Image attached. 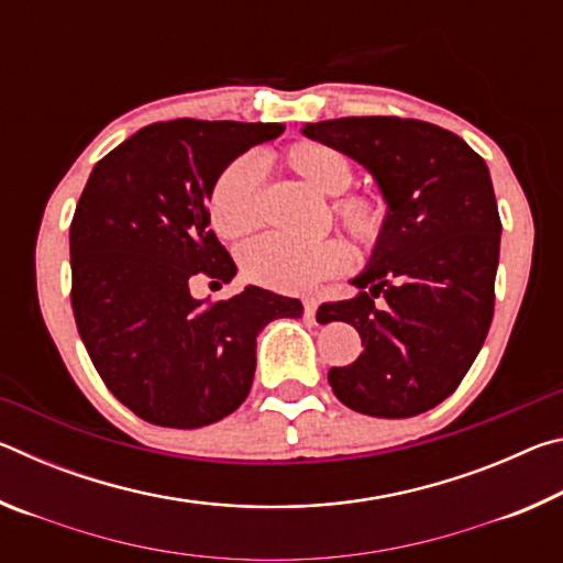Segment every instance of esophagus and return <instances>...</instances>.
<instances>
[{
  "instance_id": "obj_1",
  "label": "esophagus",
  "mask_w": 563,
  "mask_h": 563,
  "mask_svg": "<svg viewBox=\"0 0 563 563\" xmlns=\"http://www.w3.org/2000/svg\"><path fill=\"white\" fill-rule=\"evenodd\" d=\"M302 305H305V318H316L318 300L312 298V295H305V298H302Z\"/></svg>"
}]
</instances>
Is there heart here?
<instances>
[{"mask_svg":"<svg viewBox=\"0 0 563 563\" xmlns=\"http://www.w3.org/2000/svg\"><path fill=\"white\" fill-rule=\"evenodd\" d=\"M285 166L320 196H335L330 211L352 241L377 251L389 228V208L383 196L369 190H350L352 164L342 151L318 141H298L285 148ZM208 213L216 233L228 241L253 233L263 221L261 168L251 156H238L216 176L208 194ZM350 251L338 238L295 243L280 235H263L247 243L241 253V268L247 280L271 290L302 292L322 278L347 271Z\"/></svg>","mask_w":563,"mask_h":563,"instance_id":"1","label":"heart"}]
</instances>
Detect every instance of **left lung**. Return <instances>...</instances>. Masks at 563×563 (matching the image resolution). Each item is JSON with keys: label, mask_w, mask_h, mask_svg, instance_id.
Masks as SVG:
<instances>
[{"label": "left lung", "mask_w": 563, "mask_h": 563, "mask_svg": "<svg viewBox=\"0 0 563 563\" xmlns=\"http://www.w3.org/2000/svg\"><path fill=\"white\" fill-rule=\"evenodd\" d=\"M302 133L355 158L389 208L383 245L320 322L360 332V357L330 387L362 415L402 419L450 397L479 355L494 316L501 221L484 158L456 133L397 117L308 123Z\"/></svg>", "instance_id": "obj_1"}]
</instances>
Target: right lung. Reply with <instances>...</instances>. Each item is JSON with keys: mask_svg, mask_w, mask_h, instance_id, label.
I'll return each mask as SVG.
<instances>
[{"mask_svg": "<svg viewBox=\"0 0 563 563\" xmlns=\"http://www.w3.org/2000/svg\"><path fill=\"white\" fill-rule=\"evenodd\" d=\"M283 123L158 121L93 166L69 228L76 330L113 397L158 427L196 430L243 405L255 338L302 302L247 285L208 302L198 275L231 283L235 263L208 228L216 176Z\"/></svg>", "mask_w": 563, "mask_h": 563, "instance_id": "obj_1", "label": "right lung"}]
</instances>
